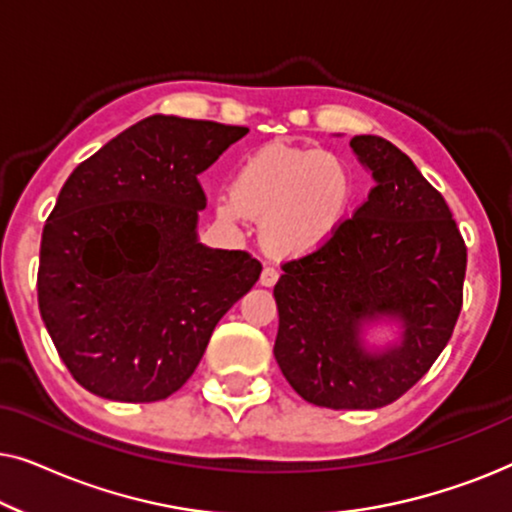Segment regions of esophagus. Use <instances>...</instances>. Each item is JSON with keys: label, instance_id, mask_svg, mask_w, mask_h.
Wrapping results in <instances>:
<instances>
[{"label": "esophagus", "instance_id": "1", "mask_svg": "<svg viewBox=\"0 0 512 512\" xmlns=\"http://www.w3.org/2000/svg\"><path fill=\"white\" fill-rule=\"evenodd\" d=\"M277 279H279V270L270 268V265H268V268H263V272H261V284L263 286H268V289H270V286L277 284Z\"/></svg>", "mask_w": 512, "mask_h": 512}]
</instances>
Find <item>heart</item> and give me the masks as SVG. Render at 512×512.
I'll list each match as a JSON object with an SVG mask.
<instances>
[{
  "label": "heart",
  "mask_w": 512,
  "mask_h": 512,
  "mask_svg": "<svg viewBox=\"0 0 512 512\" xmlns=\"http://www.w3.org/2000/svg\"><path fill=\"white\" fill-rule=\"evenodd\" d=\"M354 202V174L345 160L321 149L272 144L237 167L233 195L216 214L228 226L261 219V242L277 258L317 254L338 235Z\"/></svg>",
  "instance_id": "b5f03b06"
}]
</instances>
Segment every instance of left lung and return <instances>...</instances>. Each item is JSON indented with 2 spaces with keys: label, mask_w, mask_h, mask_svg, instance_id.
<instances>
[{
  "label": "left lung",
  "mask_w": 512,
  "mask_h": 512,
  "mask_svg": "<svg viewBox=\"0 0 512 512\" xmlns=\"http://www.w3.org/2000/svg\"><path fill=\"white\" fill-rule=\"evenodd\" d=\"M375 186L317 254L282 265L275 359L307 403L373 410L422 380L461 312L466 244L443 195L387 139L352 137ZM389 320L399 342L368 348Z\"/></svg>",
  "instance_id": "8db88e82"
}]
</instances>
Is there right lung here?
Segmentation results:
<instances>
[{
  "mask_svg": "<svg viewBox=\"0 0 512 512\" xmlns=\"http://www.w3.org/2000/svg\"><path fill=\"white\" fill-rule=\"evenodd\" d=\"M249 128L149 116L76 167L39 251V312L90 394L163 401L186 384L219 319L261 277L247 251L198 240V177Z\"/></svg>",
  "mask_w": 512,
  "mask_h": 512,
  "instance_id": "right-lung-1",
  "label": "right lung"
}]
</instances>
